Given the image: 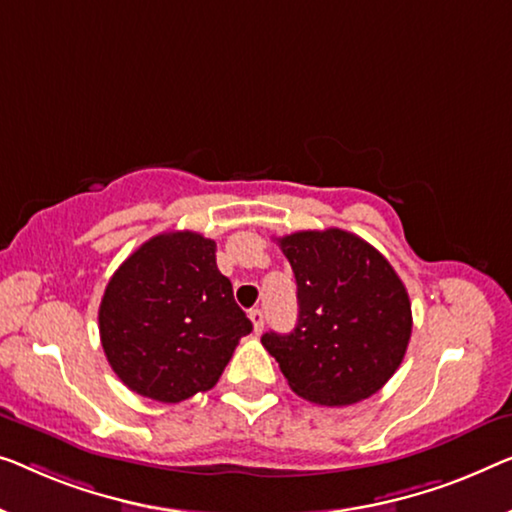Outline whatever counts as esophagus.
Listing matches in <instances>:
<instances>
[{
  "label": "esophagus",
  "mask_w": 512,
  "mask_h": 512,
  "mask_svg": "<svg viewBox=\"0 0 512 512\" xmlns=\"http://www.w3.org/2000/svg\"><path fill=\"white\" fill-rule=\"evenodd\" d=\"M249 318H251V323H254V332L258 335V332H261L263 325H265L263 309H251V311H249Z\"/></svg>",
  "instance_id": "obj_1"
}]
</instances>
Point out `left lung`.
I'll list each match as a JSON object with an SVG mask.
<instances>
[{"label": "left lung", "instance_id": "8db88e82", "mask_svg": "<svg viewBox=\"0 0 512 512\" xmlns=\"http://www.w3.org/2000/svg\"><path fill=\"white\" fill-rule=\"evenodd\" d=\"M298 284V325L265 332L295 395L346 406L379 392L411 339L409 293L381 251L342 228L279 238Z\"/></svg>", "mask_w": 512, "mask_h": 512}]
</instances>
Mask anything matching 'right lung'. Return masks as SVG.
Segmentation results:
<instances>
[{"label":"right lung","mask_w":512,"mask_h":512,"mask_svg":"<svg viewBox=\"0 0 512 512\" xmlns=\"http://www.w3.org/2000/svg\"><path fill=\"white\" fill-rule=\"evenodd\" d=\"M214 251L201 233H161L110 277L99 307L101 346L129 390L164 404L210 390L251 332Z\"/></svg>","instance_id":"obj_1"}]
</instances>
